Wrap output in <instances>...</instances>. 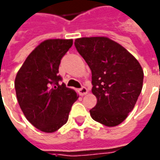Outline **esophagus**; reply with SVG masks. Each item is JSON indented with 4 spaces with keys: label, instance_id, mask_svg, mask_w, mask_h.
I'll return each instance as SVG.
<instances>
[{
    "label": "esophagus",
    "instance_id": "esophagus-1",
    "mask_svg": "<svg viewBox=\"0 0 160 160\" xmlns=\"http://www.w3.org/2000/svg\"><path fill=\"white\" fill-rule=\"evenodd\" d=\"M79 93H80V94L81 96H83L85 94H88V89H87V88H85V87H82V88L79 90Z\"/></svg>",
    "mask_w": 160,
    "mask_h": 160
}]
</instances>
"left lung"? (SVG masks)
<instances>
[{"instance_id":"8db88e82","label":"left lung","mask_w":160,"mask_h":160,"mask_svg":"<svg viewBox=\"0 0 160 160\" xmlns=\"http://www.w3.org/2000/svg\"><path fill=\"white\" fill-rule=\"evenodd\" d=\"M75 47L92 72V93L97 103L90 116L114 127L125 120L143 88L139 62L124 47L106 37L75 39Z\"/></svg>"}]
</instances>
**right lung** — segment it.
<instances>
[{"label":"right lung","instance_id":"add662e5","mask_svg":"<svg viewBox=\"0 0 160 160\" xmlns=\"http://www.w3.org/2000/svg\"><path fill=\"white\" fill-rule=\"evenodd\" d=\"M72 39H48L30 52L15 80L16 97L27 120L41 131L52 133L66 123L79 96L58 84V67Z\"/></svg>","mask_w":160,"mask_h":160}]
</instances>
